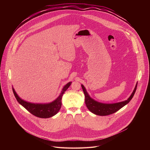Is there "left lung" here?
Returning a JSON list of instances; mask_svg holds the SVG:
<instances>
[{
  "mask_svg": "<svg viewBox=\"0 0 150 150\" xmlns=\"http://www.w3.org/2000/svg\"><path fill=\"white\" fill-rule=\"evenodd\" d=\"M137 84H138V82L137 83L135 87L133 92L132 93L131 95L126 100L118 102V103H111V104L103 103L95 100L94 99L92 98L90 96V95L87 91L86 88H85V87L83 86V85L81 84V87L85 95V104H86V106L88 108V109L91 112H92L93 113L96 115L107 116V115H109L116 112L117 111L120 110L121 108H123V106L126 105L131 101V100L134 97V94L136 91Z\"/></svg>",
  "mask_w": 150,
  "mask_h": 150,
  "instance_id": "left-lung-1",
  "label": "left lung"
}]
</instances>
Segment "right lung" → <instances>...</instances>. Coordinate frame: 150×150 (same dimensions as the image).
I'll use <instances>...</instances> for the list:
<instances>
[{
	"mask_svg": "<svg viewBox=\"0 0 150 150\" xmlns=\"http://www.w3.org/2000/svg\"><path fill=\"white\" fill-rule=\"evenodd\" d=\"M71 83L72 82H69L67 83L63 87L61 93L57 98L54 101L48 103H34L28 102L21 98L18 96L13 87L12 90L18 102L30 113L40 118H49L56 115L60 110L62 105V96L69 87Z\"/></svg>",
	"mask_w": 150,
	"mask_h": 150,
	"instance_id": "right-lung-1",
	"label": "right lung"
}]
</instances>
